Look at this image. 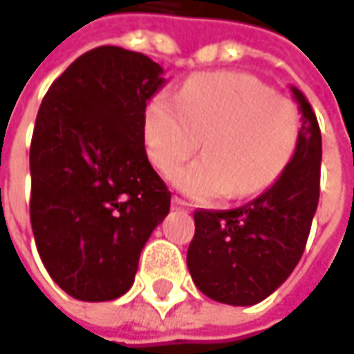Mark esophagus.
Masks as SVG:
<instances>
[{"instance_id":"esophagus-1","label":"esophagus","mask_w":354,"mask_h":354,"mask_svg":"<svg viewBox=\"0 0 354 354\" xmlns=\"http://www.w3.org/2000/svg\"><path fill=\"white\" fill-rule=\"evenodd\" d=\"M173 207L175 209H181V212H189V203H185L183 199H179V197H173Z\"/></svg>"}]
</instances>
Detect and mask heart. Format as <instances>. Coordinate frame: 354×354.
Returning <instances> with one entry per match:
<instances>
[{"label": "heart", "mask_w": 354, "mask_h": 354, "mask_svg": "<svg viewBox=\"0 0 354 354\" xmlns=\"http://www.w3.org/2000/svg\"><path fill=\"white\" fill-rule=\"evenodd\" d=\"M300 133L298 104L245 72L197 74L177 98L159 92L145 109L147 153L163 175L175 173L201 140L203 157L175 179L197 201L270 189L290 167Z\"/></svg>", "instance_id": "heart-1"}]
</instances>
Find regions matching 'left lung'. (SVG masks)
<instances>
[{"mask_svg": "<svg viewBox=\"0 0 354 354\" xmlns=\"http://www.w3.org/2000/svg\"><path fill=\"white\" fill-rule=\"evenodd\" d=\"M300 145L286 173L260 197L227 212H195L187 268L212 300L250 306L276 290L302 258L318 195L322 139L316 114L300 90Z\"/></svg>", "mask_w": 354, "mask_h": 354, "instance_id": "1", "label": "left lung"}]
</instances>
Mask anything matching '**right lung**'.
<instances>
[{
    "mask_svg": "<svg viewBox=\"0 0 354 354\" xmlns=\"http://www.w3.org/2000/svg\"><path fill=\"white\" fill-rule=\"evenodd\" d=\"M145 54L100 46L76 58L39 104L30 221L52 280L76 300L133 286L139 256L171 207L145 151V109L163 86Z\"/></svg>",
    "mask_w": 354,
    "mask_h": 354,
    "instance_id": "right-lung-1",
    "label": "right lung"
}]
</instances>
